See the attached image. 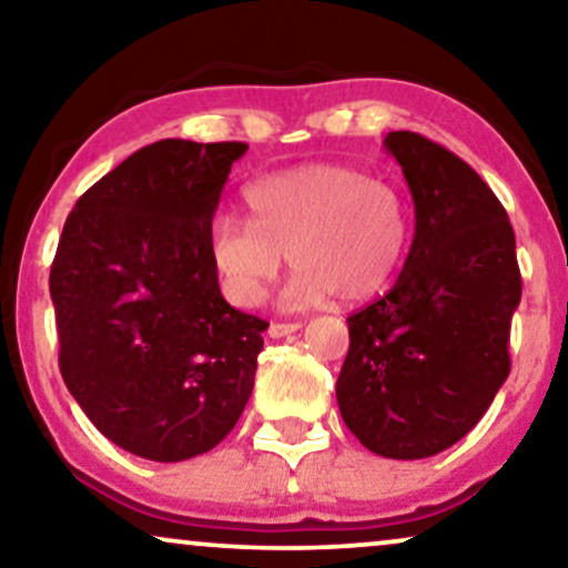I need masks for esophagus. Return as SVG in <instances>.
Returning a JSON list of instances; mask_svg holds the SVG:
<instances>
[{"label":"esophagus","mask_w":568,"mask_h":568,"mask_svg":"<svg viewBox=\"0 0 568 568\" xmlns=\"http://www.w3.org/2000/svg\"><path fill=\"white\" fill-rule=\"evenodd\" d=\"M300 331V323H271L268 325V336L271 338H284L292 336V333Z\"/></svg>","instance_id":"obj_1"}]
</instances>
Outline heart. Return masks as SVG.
<instances>
[{
    "instance_id": "obj_1",
    "label": "heart",
    "mask_w": 568,
    "mask_h": 568,
    "mask_svg": "<svg viewBox=\"0 0 568 568\" xmlns=\"http://www.w3.org/2000/svg\"><path fill=\"white\" fill-rule=\"evenodd\" d=\"M245 204L253 222L220 214L209 230V261L237 307L263 297L286 255L297 274L284 307L364 302L390 282L408 243L398 191L354 168L305 165L258 178Z\"/></svg>"
}]
</instances>
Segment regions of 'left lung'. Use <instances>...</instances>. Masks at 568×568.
Masks as SVG:
<instances>
[{"instance_id": "8db88e82", "label": "left lung", "mask_w": 568, "mask_h": 568, "mask_svg": "<svg viewBox=\"0 0 568 568\" xmlns=\"http://www.w3.org/2000/svg\"><path fill=\"white\" fill-rule=\"evenodd\" d=\"M416 232L383 300L348 317L341 416L375 455L422 460L460 442L509 377L523 297L515 230L468 162L414 131H390Z\"/></svg>"}]
</instances>
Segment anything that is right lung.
<instances>
[{
    "instance_id": "right-lung-1",
    "label": "right lung",
    "mask_w": 568,
    "mask_h": 568,
    "mask_svg": "<svg viewBox=\"0 0 568 568\" xmlns=\"http://www.w3.org/2000/svg\"><path fill=\"white\" fill-rule=\"evenodd\" d=\"M247 144L162 139L77 201L51 266L61 377L98 432L181 463L232 432L253 393L261 317L230 307L209 230Z\"/></svg>"
}]
</instances>
